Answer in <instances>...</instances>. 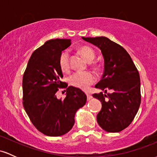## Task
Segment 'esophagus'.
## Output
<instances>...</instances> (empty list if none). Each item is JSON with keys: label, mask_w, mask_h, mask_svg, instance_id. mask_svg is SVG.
I'll use <instances>...</instances> for the list:
<instances>
[{"label": "esophagus", "mask_w": 157, "mask_h": 157, "mask_svg": "<svg viewBox=\"0 0 157 157\" xmlns=\"http://www.w3.org/2000/svg\"><path fill=\"white\" fill-rule=\"evenodd\" d=\"M86 96H87V100H90L91 98H92V96H91V95L89 93H86Z\"/></svg>", "instance_id": "esophagus-1"}]
</instances>
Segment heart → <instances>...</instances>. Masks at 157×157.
Returning <instances> with one entry per match:
<instances>
[{
  "instance_id": "1",
  "label": "heart",
  "mask_w": 157,
  "mask_h": 157,
  "mask_svg": "<svg viewBox=\"0 0 157 157\" xmlns=\"http://www.w3.org/2000/svg\"><path fill=\"white\" fill-rule=\"evenodd\" d=\"M79 52L88 62L93 61L95 57L94 52L89 46H82L79 48ZM59 66L63 72L69 70V54L67 51H63L59 57ZM95 81V77L90 72H76L69 78L70 84L78 89L86 90Z\"/></svg>"
}]
</instances>
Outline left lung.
Masks as SVG:
<instances>
[{"label":"left lung","mask_w":157,"mask_h":157,"mask_svg":"<svg viewBox=\"0 0 157 157\" xmlns=\"http://www.w3.org/2000/svg\"><path fill=\"white\" fill-rule=\"evenodd\" d=\"M82 38L100 48L104 59V73L95 88L105 94H93L102 103L97 122L107 132H120L130 125L140 108V75L129 54L121 46L103 36Z\"/></svg>","instance_id":"left-lung-1"}]
</instances>
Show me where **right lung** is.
Here are the masks:
<instances>
[{
  "mask_svg": "<svg viewBox=\"0 0 157 157\" xmlns=\"http://www.w3.org/2000/svg\"><path fill=\"white\" fill-rule=\"evenodd\" d=\"M70 39L46 41L32 53L23 77V105L36 128L49 136H62L72 128L77 111L86 102L82 90L61 81L59 57L71 45ZM59 87L67 89L58 99ZM66 91V90H65Z\"/></svg>",
  "mask_w": 157,
  "mask_h": 157,
  "instance_id": "1",
  "label": "right lung"
}]
</instances>
